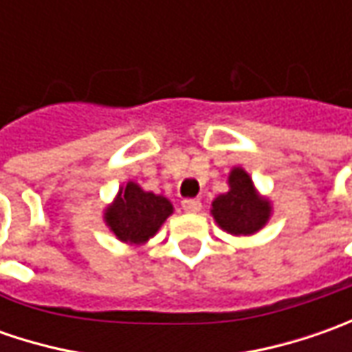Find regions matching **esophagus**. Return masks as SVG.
<instances>
[{"instance_id":"obj_1","label":"esophagus","mask_w":352,"mask_h":352,"mask_svg":"<svg viewBox=\"0 0 352 352\" xmlns=\"http://www.w3.org/2000/svg\"><path fill=\"white\" fill-rule=\"evenodd\" d=\"M182 210L188 211V213H197L201 210V201L196 199V197H188V199H182Z\"/></svg>"}]
</instances>
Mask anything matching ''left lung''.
Segmentation results:
<instances>
[{
    "instance_id": "left-lung-1",
    "label": "left lung",
    "mask_w": 352,
    "mask_h": 352,
    "mask_svg": "<svg viewBox=\"0 0 352 352\" xmlns=\"http://www.w3.org/2000/svg\"><path fill=\"white\" fill-rule=\"evenodd\" d=\"M231 190L213 201V217L227 233L252 235L256 233L270 215V206L254 192L249 174L235 168L229 176Z\"/></svg>"
}]
</instances>
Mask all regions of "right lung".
Wrapping results in <instances>:
<instances>
[{
    "mask_svg": "<svg viewBox=\"0 0 352 352\" xmlns=\"http://www.w3.org/2000/svg\"><path fill=\"white\" fill-rule=\"evenodd\" d=\"M170 213L172 204L166 197L142 192L137 184L129 182L119 190L116 204L107 208L105 221L121 241L144 243L155 235Z\"/></svg>",
    "mask_w": 352,
    "mask_h": 352,
    "instance_id": "1",
    "label": "right lung"
}]
</instances>
